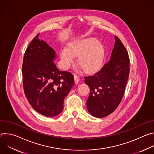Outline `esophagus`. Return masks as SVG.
<instances>
[{"label": "esophagus", "mask_w": 154, "mask_h": 154, "mask_svg": "<svg viewBox=\"0 0 154 154\" xmlns=\"http://www.w3.org/2000/svg\"><path fill=\"white\" fill-rule=\"evenodd\" d=\"M74 80H75V84H78L79 81H80V78L79 77L78 75H77L76 74H74Z\"/></svg>", "instance_id": "1"}]
</instances>
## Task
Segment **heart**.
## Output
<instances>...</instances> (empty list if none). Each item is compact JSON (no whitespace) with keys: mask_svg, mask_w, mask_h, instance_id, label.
I'll use <instances>...</instances> for the list:
<instances>
[{"mask_svg":"<svg viewBox=\"0 0 154 154\" xmlns=\"http://www.w3.org/2000/svg\"><path fill=\"white\" fill-rule=\"evenodd\" d=\"M75 56H79V63L88 72L99 70L103 64L105 50L103 45L94 38L75 41L60 51V58L63 69L70 68Z\"/></svg>","mask_w":154,"mask_h":154,"instance_id":"b5f03b06","label":"heart"}]
</instances>
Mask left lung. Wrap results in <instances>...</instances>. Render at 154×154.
Instances as JSON below:
<instances>
[{
    "label": "left lung",
    "mask_w": 154,
    "mask_h": 154,
    "mask_svg": "<svg viewBox=\"0 0 154 154\" xmlns=\"http://www.w3.org/2000/svg\"><path fill=\"white\" fill-rule=\"evenodd\" d=\"M115 43L109 60L93 75L85 77V83L90 88L86 100L90 113L98 118L113 113L124 96L129 76L130 60L128 52L119 38Z\"/></svg>",
    "instance_id": "left-lung-1"
}]
</instances>
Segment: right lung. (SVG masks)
<instances>
[{
	"instance_id": "obj_1",
	"label": "right lung",
	"mask_w": 154,
	"mask_h": 154,
	"mask_svg": "<svg viewBox=\"0 0 154 154\" xmlns=\"http://www.w3.org/2000/svg\"><path fill=\"white\" fill-rule=\"evenodd\" d=\"M55 51L36 35L24 54L22 73L25 95L35 110L53 117L63 109L65 97L74 84L73 75L60 71L54 63Z\"/></svg>"
}]
</instances>
